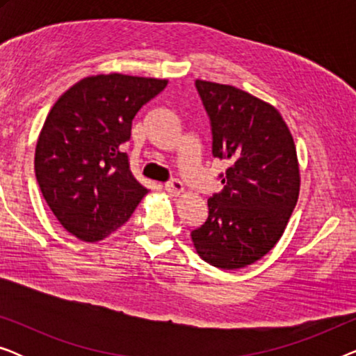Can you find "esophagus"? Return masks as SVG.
Instances as JSON below:
<instances>
[{
	"mask_svg": "<svg viewBox=\"0 0 356 356\" xmlns=\"http://www.w3.org/2000/svg\"><path fill=\"white\" fill-rule=\"evenodd\" d=\"M163 188H165V191L170 193V194H179V193H183V189H184L183 183L177 178H172L170 181L165 183Z\"/></svg>",
	"mask_w": 356,
	"mask_h": 356,
	"instance_id": "obj_1",
	"label": "esophagus"
}]
</instances>
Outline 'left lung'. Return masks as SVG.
<instances>
[{
  "label": "left lung",
  "mask_w": 356,
  "mask_h": 356,
  "mask_svg": "<svg viewBox=\"0 0 356 356\" xmlns=\"http://www.w3.org/2000/svg\"><path fill=\"white\" fill-rule=\"evenodd\" d=\"M211 121L212 155L225 160L222 191L209 197L207 220L191 232L197 254L218 269H241L280 240L300 194V168L279 111L248 92L196 81Z\"/></svg>",
  "instance_id": "obj_1"
}]
</instances>
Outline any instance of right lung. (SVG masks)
<instances>
[{
    "instance_id": "1",
    "label": "right lung",
    "mask_w": 356,
    "mask_h": 356,
    "mask_svg": "<svg viewBox=\"0 0 356 356\" xmlns=\"http://www.w3.org/2000/svg\"><path fill=\"white\" fill-rule=\"evenodd\" d=\"M167 82L118 72L90 76L53 105L37 140L35 177L51 212L71 235L104 240L128 222L147 194L123 150L136 113Z\"/></svg>"
}]
</instances>
